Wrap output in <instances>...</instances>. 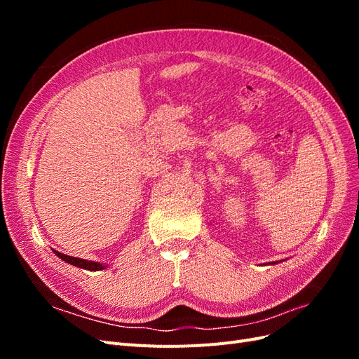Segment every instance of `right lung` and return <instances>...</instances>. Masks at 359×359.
Masks as SVG:
<instances>
[{
  "label": "right lung",
  "instance_id": "obj_1",
  "mask_svg": "<svg viewBox=\"0 0 359 359\" xmlns=\"http://www.w3.org/2000/svg\"><path fill=\"white\" fill-rule=\"evenodd\" d=\"M55 255L66 260V262L74 265V266H79V268H85V269H90V271H100V269H104V265L103 264H99V262H93V260H85V259H79V257H73V256H67V255H62L60 252H55Z\"/></svg>",
  "mask_w": 359,
  "mask_h": 359
}]
</instances>
